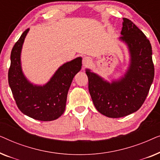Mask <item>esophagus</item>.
Instances as JSON below:
<instances>
[{"label": "esophagus", "mask_w": 160, "mask_h": 160, "mask_svg": "<svg viewBox=\"0 0 160 160\" xmlns=\"http://www.w3.org/2000/svg\"><path fill=\"white\" fill-rule=\"evenodd\" d=\"M91 61H92L91 59L88 58V57H87V58H84V59H83V61H82L83 66L87 67L91 63Z\"/></svg>", "instance_id": "34e87169"}]
</instances>
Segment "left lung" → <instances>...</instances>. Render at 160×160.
<instances>
[{
  "label": "left lung",
  "instance_id": "left-lung-1",
  "mask_svg": "<svg viewBox=\"0 0 160 160\" xmlns=\"http://www.w3.org/2000/svg\"><path fill=\"white\" fill-rule=\"evenodd\" d=\"M119 39L128 45L130 63L123 77L109 83L89 69L86 70L89 92L95 108L102 115L119 118L141 108L154 77L152 49L143 32L127 18H123Z\"/></svg>",
  "mask_w": 160,
  "mask_h": 160
}]
</instances>
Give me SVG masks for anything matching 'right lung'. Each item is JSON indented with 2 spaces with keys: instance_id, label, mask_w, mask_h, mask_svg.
I'll list each match as a JSON object with an SVG mask.
<instances>
[{
  "instance_id": "add662e5",
  "label": "right lung",
  "mask_w": 160,
  "mask_h": 160,
  "mask_svg": "<svg viewBox=\"0 0 160 160\" xmlns=\"http://www.w3.org/2000/svg\"><path fill=\"white\" fill-rule=\"evenodd\" d=\"M29 28L23 32L11 53L8 84L18 108L24 114L39 120L52 121L64 113L67 95L73 78L82 68V58L63 64L43 86L33 85L22 71L20 55Z\"/></svg>"
}]
</instances>
